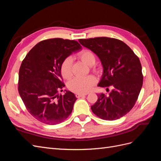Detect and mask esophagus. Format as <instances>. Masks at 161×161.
<instances>
[{
  "label": "esophagus",
  "mask_w": 161,
  "mask_h": 161,
  "mask_svg": "<svg viewBox=\"0 0 161 161\" xmlns=\"http://www.w3.org/2000/svg\"><path fill=\"white\" fill-rule=\"evenodd\" d=\"M86 95H87V93H84V94H82V93H76V97H77V98H80V97H84V96H85Z\"/></svg>",
  "instance_id": "obj_1"
}]
</instances>
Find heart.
I'll return each instance as SVG.
<instances>
[{
  "label": "heart",
  "instance_id": "obj_1",
  "mask_svg": "<svg viewBox=\"0 0 161 161\" xmlns=\"http://www.w3.org/2000/svg\"><path fill=\"white\" fill-rule=\"evenodd\" d=\"M79 56L86 64L91 66L95 64L96 58L93 53L87 50H82ZM71 58L69 57L63 61L60 67V71L64 79H69L72 75L71 71ZM96 79L94 76L89 75L86 76H78L70 80L68 83V88L72 92L77 93H86L90 91L92 86L96 83Z\"/></svg>",
  "mask_w": 161,
  "mask_h": 161
}]
</instances>
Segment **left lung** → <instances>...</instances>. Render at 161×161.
I'll return each instance as SVG.
<instances>
[{
    "label": "left lung",
    "mask_w": 161,
    "mask_h": 161,
    "mask_svg": "<svg viewBox=\"0 0 161 161\" xmlns=\"http://www.w3.org/2000/svg\"><path fill=\"white\" fill-rule=\"evenodd\" d=\"M80 44L99 57L103 75L98 86H111L109 96L97 94L91 106L93 113L102 119H118L132 109L143 83L142 66L138 56L124 42L107 37L80 39Z\"/></svg>",
    "instance_id": "left-lung-1"
}]
</instances>
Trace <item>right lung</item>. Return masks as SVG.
<instances>
[{
  "label": "right lung",
  "instance_id": "right-lung-1",
  "mask_svg": "<svg viewBox=\"0 0 161 161\" xmlns=\"http://www.w3.org/2000/svg\"><path fill=\"white\" fill-rule=\"evenodd\" d=\"M82 49L75 40L53 38L39 42L28 52L19 72V93L27 111L48 125L64 121L73 109L76 97L64 90L60 67L72 52ZM64 91L65 95L59 94Z\"/></svg>",
  "mask_w": 161,
  "mask_h": 161
}]
</instances>
